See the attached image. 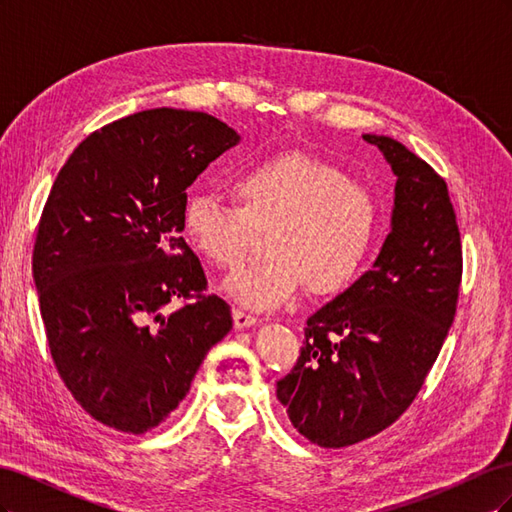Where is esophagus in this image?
<instances>
[{
	"label": "esophagus",
	"mask_w": 512,
	"mask_h": 512,
	"mask_svg": "<svg viewBox=\"0 0 512 512\" xmlns=\"http://www.w3.org/2000/svg\"><path fill=\"white\" fill-rule=\"evenodd\" d=\"M232 320H235V327H237V329L252 327V324H256V322H258V318H256V316L243 312V309H239V307L232 309Z\"/></svg>",
	"instance_id": "1"
}]
</instances>
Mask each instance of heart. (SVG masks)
Listing matches in <instances>:
<instances>
[{"label": "heart", "instance_id": "obj_1", "mask_svg": "<svg viewBox=\"0 0 512 512\" xmlns=\"http://www.w3.org/2000/svg\"><path fill=\"white\" fill-rule=\"evenodd\" d=\"M230 198L194 194L183 207V235L220 269H237L252 250V230H267V260L232 273L224 290L258 309L290 299L303 284L314 297L346 290L376 237L374 198L342 168L282 151L241 170Z\"/></svg>", "mask_w": 512, "mask_h": 512}]
</instances>
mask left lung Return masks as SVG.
<instances>
[{"label":"left lung","mask_w":512,"mask_h":512,"mask_svg":"<svg viewBox=\"0 0 512 512\" xmlns=\"http://www.w3.org/2000/svg\"><path fill=\"white\" fill-rule=\"evenodd\" d=\"M397 177L374 269L307 318L301 356L277 380L292 425L324 448L376 436L408 410L451 329L461 237L446 181L389 136L363 134Z\"/></svg>","instance_id":"obj_1"}]
</instances>
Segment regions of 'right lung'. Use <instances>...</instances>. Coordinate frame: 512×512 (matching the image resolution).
I'll list each match as a JSON object with an SVG mask.
<instances>
[{"mask_svg":"<svg viewBox=\"0 0 512 512\" xmlns=\"http://www.w3.org/2000/svg\"><path fill=\"white\" fill-rule=\"evenodd\" d=\"M237 143L207 113L151 108L89 134L46 198L32 258L46 339L106 427H158L232 329L181 230L185 190Z\"/></svg>","mask_w":512,"mask_h":512,"instance_id":"obj_1","label":"right lung"}]
</instances>
